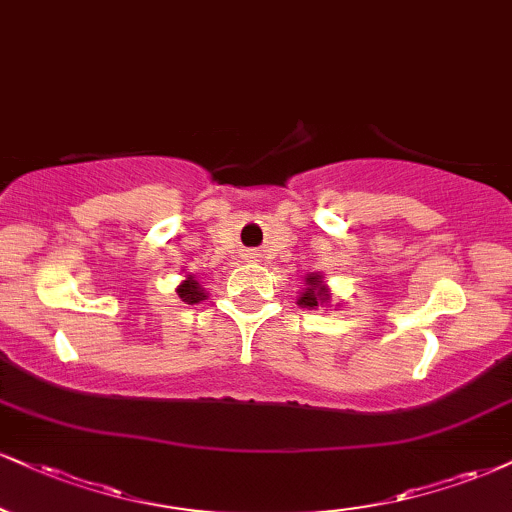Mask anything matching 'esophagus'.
Returning a JSON list of instances; mask_svg holds the SVG:
<instances>
[{"mask_svg": "<svg viewBox=\"0 0 512 512\" xmlns=\"http://www.w3.org/2000/svg\"><path fill=\"white\" fill-rule=\"evenodd\" d=\"M252 255H255V252H250V257H252Z\"/></svg>", "mask_w": 512, "mask_h": 512, "instance_id": "esophagus-1", "label": "esophagus"}]
</instances>
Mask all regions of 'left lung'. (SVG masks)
<instances>
[{"mask_svg": "<svg viewBox=\"0 0 512 512\" xmlns=\"http://www.w3.org/2000/svg\"><path fill=\"white\" fill-rule=\"evenodd\" d=\"M305 283H307V288H305L303 293H300V298H298V305L300 307H307V310H317L319 305L329 303L331 295H329V291H326L322 276L310 274L305 279Z\"/></svg>", "mask_w": 512, "mask_h": 512, "instance_id": "left-lung-1", "label": "left lung"}]
</instances>
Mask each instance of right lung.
<instances>
[{
	"instance_id": "obj_1",
	"label": "right lung",
	"mask_w": 512,
	"mask_h": 512,
	"mask_svg": "<svg viewBox=\"0 0 512 512\" xmlns=\"http://www.w3.org/2000/svg\"><path fill=\"white\" fill-rule=\"evenodd\" d=\"M176 293H178V298H181L186 305H195V303H200V300L207 298L205 288H202L200 283L195 281L193 274L186 276V281H183L181 286L176 288Z\"/></svg>"
}]
</instances>
